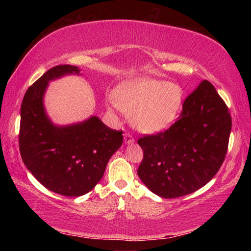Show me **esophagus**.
<instances>
[{"label": "esophagus", "mask_w": 251, "mask_h": 251, "mask_svg": "<svg viewBox=\"0 0 251 251\" xmlns=\"http://www.w3.org/2000/svg\"><path fill=\"white\" fill-rule=\"evenodd\" d=\"M124 141H125V144H133L135 142V139L130 133H125Z\"/></svg>", "instance_id": "34e87169"}]
</instances>
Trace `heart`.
I'll use <instances>...</instances> for the list:
<instances>
[{
    "label": "heart",
    "instance_id": "b5f03b06",
    "mask_svg": "<svg viewBox=\"0 0 251 251\" xmlns=\"http://www.w3.org/2000/svg\"><path fill=\"white\" fill-rule=\"evenodd\" d=\"M115 100L143 133L166 129L175 121L182 101L181 88L166 80L139 77L121 84L115 90Z\"/></svg>",
    "mask_w": 251,
    "mask_h": 251
}]
</instances>
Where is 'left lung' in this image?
I'll return each mask as SVG.
<instances>
[{
    "label": "left lung",
    "mask_w": 251,
    "mask_h": 251,
    "mask_svg": "<svg viewBox=\"0 0 251 251\" xmlns=\"http://www.w3.org/2000/svg\"><path fill=\"white\" fill-rule=\"evenodd\" d=\"M230 130L227 105L214 85L202 80L185 100L180 116L169 128L138 139L144 151L139 178L163 198L196 192L222 167Z\"/></svg>",
    "instance_id": "8db88e82"
}]
</instances>
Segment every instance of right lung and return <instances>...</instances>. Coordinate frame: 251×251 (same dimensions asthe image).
Returning a JSON list of instances; mask_svg holds the SVG:
<instances>
[{
  "mask_svg": "<svg viewBox=\"0 0 251 251\" xmlns=\"http://www.w3.org/2000/svg\"><path fill=\"white\" fill-rule=\"evenodd\" d=\"M79 73L77 66L50 69L27 88L21 106L19 147L25 166L49 190L78 197L94 188L106 165L123 144V131L92 116L79 124L54 126L46 116L43 95L50 80Z\"/></svg>",
  "mask_w": 251,
  "mask_h": 251,
  "instance_id": "add662e5",
  "label": "right lung"
}]
</instances>
